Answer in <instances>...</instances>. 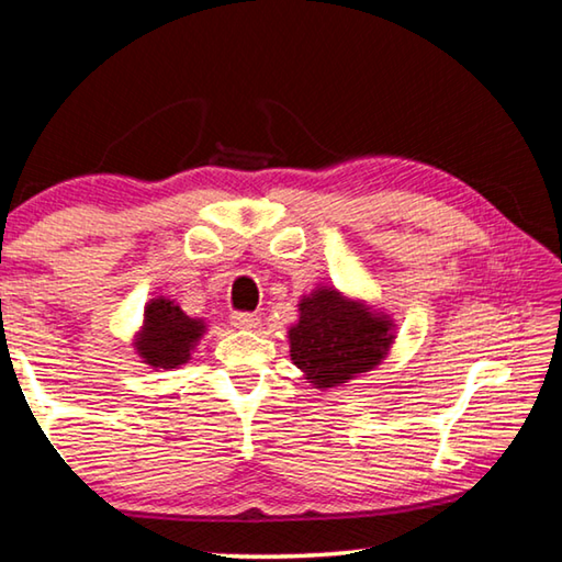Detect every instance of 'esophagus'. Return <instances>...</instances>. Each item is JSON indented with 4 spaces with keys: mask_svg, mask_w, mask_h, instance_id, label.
Here are the masks:
<instances>
[{
    "mask_svg": "<svg viewBox=\"0 0 562 562\" xmlns=\"http://www.w3.org/2000/svg\"><path fill=\"white\" fill-rule=\"evenodd\" d=\"M231 322L237 329H255L260 325V317L255 312H233Z\"/></svg>",
    "mask_w": 562,
    "mask_h": 562,
    "instance_id": "obj_1",
    "label": "esophagus"
}]
</instances>
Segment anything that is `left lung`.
<instances>
[{
  "mask_svg": "<svg viewBox=\"0 0 562 562\" xmlns=\"http://www.w3.org/2000/svg\"><path fill=\"white\" fill-rule=\"evenodd\" d=\"M384 317L347 302L337 290H317L300 302L290 329V357L319 389L345 384L376 367L392 345Z\"/></svg>",
  "mask_w": 562,
  "mask_h": 562,
  "instance_id": "obj_1",
  "label": "left lung"
}]
</instances>
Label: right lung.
Wrapping results in <instances>:
<instances>
[{"mask_svg":"<svg viewBox=\"0 0 562 562\" xmlns=\"http://www.w3.org/2000/svg\"><path fill=\"white\" fill-rule=\"evenodd\" d=\"M203 329V322L190 319L173 302L154 300L146 307L144 331L136 347L150 367L173 369L190 357V349L201 339Z\"/></svg>","mask_w":562,"mask_h":562,"instance_id":"right-lung-1","label":"right lung"}]
</instances>
